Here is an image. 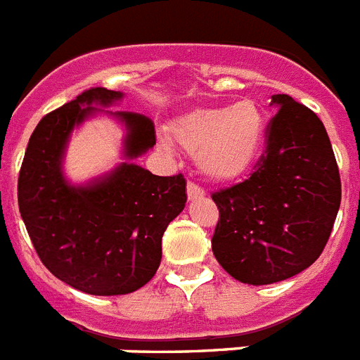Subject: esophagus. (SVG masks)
I'll return each instance as SVG.
<instances>
[{"instance_id": "34e87169", "label": "esophagus", "mask_w": 360, "mask_h": 360, "mask_svg": "<svg viewBox=\"0 0 360 360\" xmlns=\"http://www.w3.org/2000/svg\"><path fill=\"white\" fill-rule=\"evenodd\" d=\"M186 194H188V201H195V199H203L207 195V192L201 186L194 185V183H188L186 185Z\"/></svg>"}]
</instances>
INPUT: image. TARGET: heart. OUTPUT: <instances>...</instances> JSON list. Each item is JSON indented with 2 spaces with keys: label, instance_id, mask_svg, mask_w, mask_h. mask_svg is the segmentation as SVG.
I'll return each instance as SVG.
<instances>
[{
  "label": "heart",
  "instance_id": "heart-1",
  "mask_svg": "<svg viewBox=\"0 0 360 360\" xmlns=\"http://www.w3.org/2000/svg\"><path fill=\"white\" fill-rule=\"evenodd\" d=\"M179 146L195 153L199 170L214 181H232L250 170L265 137L264 113L255 102L198 108L170 122Z\"/></svg>",
  "mask_w": 360,
  "mask_h": 360
}]
</instances>
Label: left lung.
<instances>
[{"instance_id":"1","label":"left lung","mask_w":360,"mask_h":360,"mask_svg":"<svg viewBox=\"0 0 360 360\" xmlns=\"http://www.w3.org/2000/svg\"><path fill=\"white\" fill-rule=\"evenodd\" d=\"M267 148L243 183L214 192L212 252L249 285L282 282L315 264L340 207V175L322 120L289 95L271 96Z\"/></svg>"}]
</instances>
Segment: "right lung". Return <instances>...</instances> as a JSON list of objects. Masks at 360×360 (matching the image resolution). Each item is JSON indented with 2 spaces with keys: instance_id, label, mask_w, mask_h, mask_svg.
<instances>
[{
  "instance_id": "right-lung-1",
  "label": "right lung",
  "mask_w": 360,
  "mask_h": 360,
  "mask_svg": "<svg viewBox=\"0 0 360 360\" xmlns=\"http://www.w3.org/2000/svg\"><path fill=\"white\" fill-rule=\"evenodd\" d=\"M124 93L93 87L45 115L29 139L18 205L41 264L71 288L96 297L146 285L162 256V234L186 203L183 175L159 177L135 159L155 144L153 122L131 111H105ZM98 112L124 128V163L72 186L63 174L72 131Z\"/></svg>"
}]
</instances>
